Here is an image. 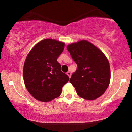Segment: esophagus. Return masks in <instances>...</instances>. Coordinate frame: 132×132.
Wrapping results in <instances>:
<instances>
[{"mask_svg": "<svg viewBox=\"0 0 132 132\" xmlns=\"http://www.w3.org/2000/svg\"><path fill=\"white\" fill-rule=\"evenodd\" d=\"M67 75H68V77H69V78H70V77H71V73L70 72V71H68L67 73Z\"/></svg>", "mask_w": 132, "mask_h": 132, "instance_id": "obj_1", "label": "esophagus"}]
</instances>
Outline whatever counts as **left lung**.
<instances>
[{
	"mask_svg": "<svg viewBox=\"0 0 132 132\" xmlns=\"http://www.w3.org/2000/svg\"><path fill=\"white\" fill-rule=\"evenodd\" d=\"M67 48L78 66L70 79L78 95L87 100L100 97L110 80V65L106 56L87 40L70 44Z\"/></svg>",
	"mask_w": 132,
	"mask_h": 132,
	"instance_id": "1",
	"label": "left lung"
}]
</instances>
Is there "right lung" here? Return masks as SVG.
I'll return each instance as SVG.
<instances>
[{"label":"right lung","instance_id":"obj_1","mask_svg":"<svg viewBox=\"0 0 132 132\" xmlns=\"http://www.w3.org/2000/svg\"><path fill=\"white\" fill-rule=\"evenodd\" d=\"M65 44L51 39L37 43L30 51L23 67L25 87L32 97L42 102L50 101L62 92L69 77L61 71L57 57Z\"/></svg>","mask_w":132,"mask_h":132}]
</instances>
